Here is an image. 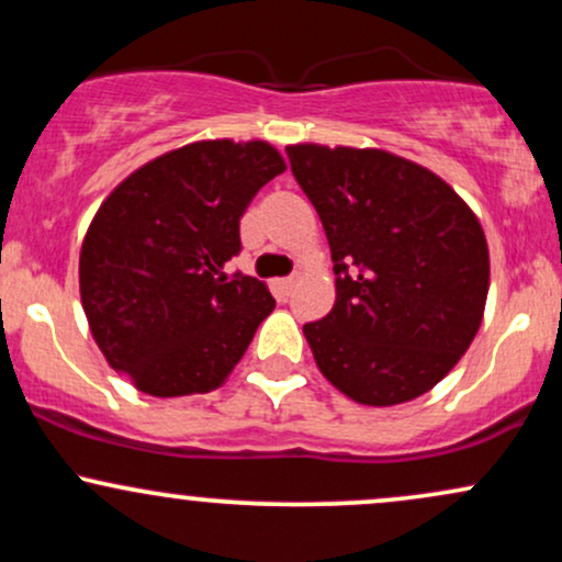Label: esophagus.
Instances as JSON below:
<instances>
[{
	"mask_svg": "<svg viewBox=\"0 0 562 562\" xmlns=\"http://www.w3.org/2000/svg\"><path fill=\"white\" fill-rule=\"evenodd\" d=\"M293 285H295V277H282V280H274V293L280 295V299H288Z\"/></svg>",
	"mask_w": 562,
	"mask_h": 562,
	"instance_id": "1",
	"label": "esophagus"
}]
</instances>
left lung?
<instances>
[{"instance_id":"8db88e82","label":"left lung","mask_w":562,"mask_h":562,"mask_svg":"<svg viewBox=\"0 0 562 562\" xmlns=\"http://www.w3.org/2000/svg\"><path fill=\"white\" fill-rule=\"evenodd\" d=\"M333 254L335 306L306 322L317 367L367 406L430 391L481 327L488 248L465 200L385 150L288 147Z\"/></svg>"}]
</instances>
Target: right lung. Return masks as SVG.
Masks as SVG:
<instances>
[{
    "instance_id": "obj_1",
    "label": "right lung",
    "mask_w": 562,
    "mask_h": 562,
    "mask_svg": "<svg viewBox=\"0 0 562 562\" xmlns=\"http://www.w3.org/2000/svg\"><path fill=\"white\" fill-rule=\"evenodd\" d=\"M282 171L267 142H192L100 205L81 245V303L100 351L142 393L216 389L272 314L263 282L222 269L240 254L248 203Z\"/></svg>"
}]
</instances>
